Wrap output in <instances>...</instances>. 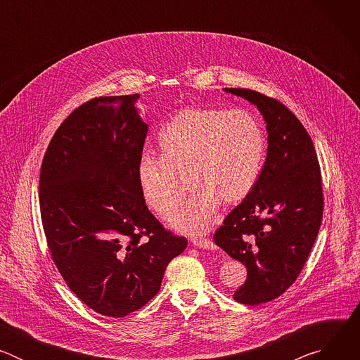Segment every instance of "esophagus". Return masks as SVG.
Segmentation results:
<instances>
[{"instance_id": "obj_1", "label": "esophagus", "mask_w": 360, "mask_h": 360, "mask_svg": "<svg viewBox=\"0 0 360 360\" xmlns=\"http://www.w3.org/2000/svg\"><path fill=\"white\" fill-rule=\"evenodd\" d=\"M192 243L200 249H214L215 248V245L211 239H193Z\"/></svg>"}]
</instances>
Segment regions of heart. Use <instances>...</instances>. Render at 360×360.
<instances>
[{"label":"heart","instance_id":"obj_1","mask_svg":"<svg viewBox=\"0 0 360 360\" xmlns=\"http://www.w3.org/2000/svg\"><path fill=\"white\" fill-rule=\"evenodd\" d=\"M161 158L143 157L136 167L141 195L161 218H169L192 184L198 192L171 218L182 233L207 232L221 205L243 200L258 181L265 134L242 110L185 108L158 135Z\"/></svg>","mask_w":360,"mask_h":360}]
</instances>
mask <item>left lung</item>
Instances as JSON below:
<instances>
[{
    "label": "left lung",
    "instance_id": "1",
    "mask_svg": "<svg viewBox=\"0 0 360 360\" xmlns=\"http://www.w3.org/2000/svg\"><path fill=\"white\" fill-rule=\"evenodd\" d=\"M224 91L250 102L266 124L261 175L214 235L248 271L233 299L259 304L281 296L311 253L323 214L321 169L309 134L279 101L245 88Z\"/></svg>",
    "mask_w": 360,
    "mask_h": 360
}]
</instances>
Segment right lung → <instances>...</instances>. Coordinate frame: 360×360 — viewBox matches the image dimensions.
<instances>
[{"label":"right lung","mask_w":360,"mask_h":360,"mask_svg":"<svg viewBox=\"0 0 360 360\" xmlns=\"http://www.w3.org/2000/svg\"><path fill=\"white\" fill-rule=\"evenodd\" d=\"M138 94L94 98L57 129L42 160L39 208L70 289L95 312L124 318L161 289L186 248L146 208L136 167L148 124Z\"/></svg>","instance_id":"obj_1"}]
</instances>
